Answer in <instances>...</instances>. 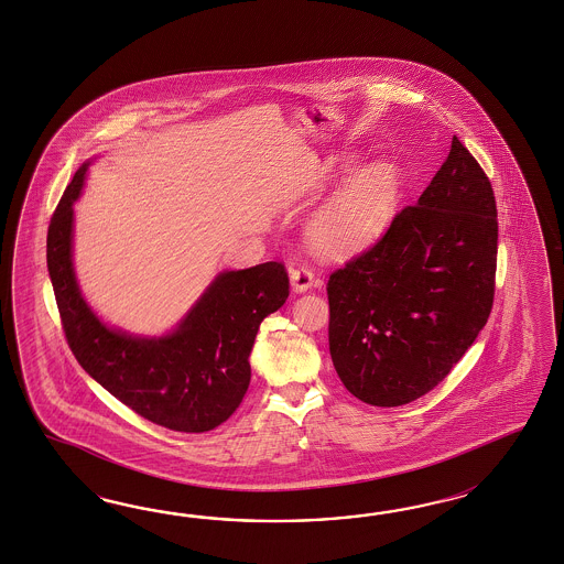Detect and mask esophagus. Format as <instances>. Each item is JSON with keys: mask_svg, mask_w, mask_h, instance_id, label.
<instances>
[{"mask_svg": "<svg viewBox=\"0 0 564 564\" xmlns=\"http://www.w3.org/2000/svg\"><path fill=\"white\" fill-rule=\"evenodd\" d=\"M290 286L294 292L303 294L306 290L315 286V275L308 270V268H299V270H292L290 272Z\"/></svg>", "mask_w": 564, "mask_h": 564, "instance_id": "esophagus-1", "label": "esophagus"}]
</instances>
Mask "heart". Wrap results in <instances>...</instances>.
<instances>
[{"mask_svg":"<svg viewBox=\"0 0 564 564\" xmlns=\"http://www.w3.org/2000/svg\"><path fill=\"white\" fill-rule=\"evenodd\" d=\"M358 156L346 154L332 162L311 194L327 189L339 175L356 166ZM403 178L398 164L370 161L344 178L332 197L306 223V241L325 259H350L379 241L402 206Z\"/></svg>","mask_w":564,"mask_h":564,"instance_id":"obj_1","label":"heart"}]
</instances>
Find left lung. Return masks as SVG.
Masks as SVG:
<instances>
[{
	"instance_id": "1",
	"label": "left lung",
	"mask_w": 564,
	"mask_h": 564,
	"mask_svg": "<svg viewBox=\"0 0 564 564\" xmlns=\"http://www.w3.org/2000/svg\"><path fill=\"white\" fill-rule=\"evenodd\" d=\"M497 241L490 181L453 135L419 204L329 275V355L352 395L393 408L449 375L488 322Z\"/></svg>"
}]
</instances>
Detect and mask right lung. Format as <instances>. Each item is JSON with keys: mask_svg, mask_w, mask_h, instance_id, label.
<instances>
[{"mask_svg": "<svg viewBox=\"0 0 564 564\" xmlns=\"http://www.w3.org/2000/svg\"><path fill=\"white\" fill-rule=\"evenodd\" d=\"M90 162L67 185L47 232V268L65 338L82 369L135 414L177 433H206L230 419L251 381L259 323L289 299L282 263L214 275L177 325L140 336L102 322L74 268V204Z\"/></svg>", "mask_w": 564, "mask_h": 564, "instance_id": "1", "label": "right lung"}]
</instances>
